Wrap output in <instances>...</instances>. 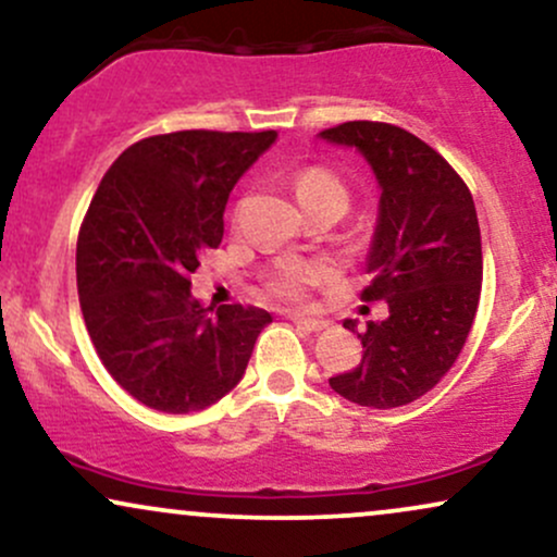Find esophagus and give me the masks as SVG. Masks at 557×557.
Returning <instances> with one entry per match:
<instances>
[{"instance_id": "esophagus-1", "label": "esophagus", "mask_w": 557, "mask_h": 557, "mask_svg": "<svg viewBox=\"0 0 557 557\" xmlns=\"http://www.w3.org/2000/svg\"><path fill=\"white\" fill-rule=\"evenodd\" d=\"M290 322L296 324V327L306 330V332H319V330H324V327H327V322H324V319H314V317H300V314L290 317Z\"/></svg>"}]
</instances>
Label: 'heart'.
<instances>
[{"label": "heart", "instance_id": "b5f03b06", "mask_svg": "<svg viewBox=\"0 0 557 557\" xmlns=\"http://www.w3.org/2000/svg\"><path fill=\"white\" fill-rule=\"evenodd\" d=\"M296 194H298V201H304V198H311V196H322V194H335V196H348L345 194V185L337 181L335 175L327 170H319V168H311V170H304L300 175L296 177ZM324 270L317 264H304V261H283V264L277 267L270 274V290L274 296L285 298V300H300L306 296V287L311 283H317L319 277H322Z\"/></svg>", "mask_w": 557, "mask_h": 557}]
</instances>
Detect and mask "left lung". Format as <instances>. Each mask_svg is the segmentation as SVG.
Returning a JSON list of instances; mask_svg holds the SVG:
<instances>
[{
  "instance_id": "8db88e82",
  "label": "left lung",
  "mask_w": 557,
  "mask_h": 557,
  "mask_svg": "<svg viewBox=\"0 0 557 557\" xmlns=\"http://www.w3.org/2000/svg\"><path fill=\"white\" fill-rule=\"evenodd\" d=\"M319 138L359 151L380 185L367 251L372 283L361 298L387 304V317L359 335V367L330 376V387L359 406H406L443 380L474 324L482 293L474 198L432 146L403 127L356 120ZM343 327L354 332L359 322L345 319Z\"/></svg>"
}]
</instances>
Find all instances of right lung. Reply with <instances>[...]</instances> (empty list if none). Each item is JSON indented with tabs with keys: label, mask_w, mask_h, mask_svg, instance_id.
Instances as JSON below:
<instances>
[{
	"label": "right lung",
	"mask_w": 557,
	"mask_h": 557,
	"mask_svg": "<svg viewBox=\"0 0 557 557\" xmlns=\"http://www.w3.org/2000/svg\"><path fill=\"white\" fill-rule=\"evenodd\" d=\"M274 140V131L144 138L114 159L88 207L75 253L86 330L114 382L154 411L225 398L272 322L257 306H203L190 274L220 246L230 190Z\"/></svg>",
	"instance_id": "add662e5"
}]
</instances>
